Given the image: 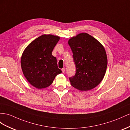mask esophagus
<instances>
[{
  "label": "esophagus",
  "mask_w": 130,
  "mask_h": 130,
  "mask_svg": "<svg viewBox=\"0 0 130 130\" xmlns=\"http://www.w3.org/2000/svg\"><path fill=\"white\" fill-rule=\"evenodd\" d=\"M61 71H62V72L64 73L65 71V68H62V69H61Z\"/></svg>",
  "instance_id": "obj_1"
}]
</instances>
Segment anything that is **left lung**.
<instances>
[{"label":"left lung","instance_id":"1","mask_svg":"<svg viewBox=\"0 0 130 130\" xmlns=\"http://www.w3.org/2000/svg\"><path fill=\"white\" fill-rule=\"evenodd\" d=\"M76 67L74 76L70 77L71 85L81 91L91 90L104 77L108 59L104 46L87 33H79L68 41Z\"/></svg>","mask_w":130,"mask_h":130}]
</instances>
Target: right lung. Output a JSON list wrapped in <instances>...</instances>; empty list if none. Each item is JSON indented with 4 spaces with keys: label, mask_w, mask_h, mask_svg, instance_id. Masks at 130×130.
Segmentation results:
<instances>
[{
    "label": "right lung",
    "mask_w": 130,
    "mask_h": 130,
    "mask_svg": "<svg viewBox=\"0 0 130 130\" xmlns=\"http://www.w3.org/2000/svg\"><path fill=\"white\" fill-rule=\"evenodd\" d=\"M60 37L43 35L27 45L21 58L22 72L28 82L38 89L51 85L55 76L61 73L52 52Z\"/></svg>",
    "instance_id": "add662e5"
}]
</instances>
